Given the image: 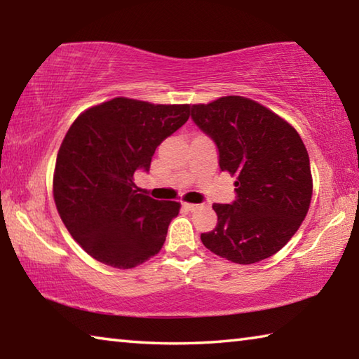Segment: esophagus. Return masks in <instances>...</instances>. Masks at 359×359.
I'll return each mask as SVG.
<instances>
[{"instance_id": "34e87169", "label": "esophagus", "mask_w": 359, "mask_h": 359, "mask_svg": "<svg viewBox=\"0 0 359 359\" xmlns=\"http://www.w3.org/2000/svg\"><path fill=\"white\" fill-rule=\"evenodd\" d=\"M184 208H185L187 210H190V212H196L199 208H201V205H199V204H190V203H184Z\"/></svg>"}]
</instances>
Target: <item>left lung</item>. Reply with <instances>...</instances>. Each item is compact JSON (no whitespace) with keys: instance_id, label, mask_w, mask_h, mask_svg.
I'll return each instance as SVG.
<instances>
[{"instance_id":"left-lung-1","label":"left lung","mask_w":359,"mask_h":359,"mask_svg":"<svg viewBox=\"0 0 359 359\" xmlns=\"http://www.w3.org/2000/svg\"><path fill=\"white\" fill-rule=\"evenodd\" d=\"M191 120L214 141L222 171L236 175V199L212 205L217 226L201 234L203 244L238 264L272 257L293 238L311 205V161L301 136L242 96L194 104Z\"/></svg>"}]
</instances>
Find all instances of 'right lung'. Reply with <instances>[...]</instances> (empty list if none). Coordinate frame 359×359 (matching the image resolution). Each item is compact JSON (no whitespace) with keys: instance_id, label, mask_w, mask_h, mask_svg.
<instances>
[{"instance_id":"obj_1","label":"right lung","mask_w":359,"mask_h":359,"mask_svg":"<svg viewBox=\"0 0 359 359\" xmlns=\"http://www.w3.org/2000/svg\"><path fill=\"white\" fill-rule=\"evenodd\" d=\"M190 117V106L114 98L79 115L57 155L53 198L90 257L131 269L161 250L180 204L139 193L133 175Z\"/></svg>"}]
</instances>
